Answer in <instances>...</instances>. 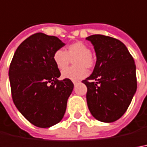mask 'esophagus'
Returning a JSON list of instances; mask_svg holds the SVG:
<instances>
[{
	"mask_svg": "<svg viewBox=\"0 0 147 147\" xmlns=\"http://www.w3.org/2000/svg\"><path fill=\"white\" fill-rule=\"evenodd\" d=\"M78 80H75V81H73V84H74V85H76V84H77L78 83Z\"/></svg>",
	"mask_w": 147,
	"mask_h": 147,
	"instance_id": "esophagus-1",
	"label": "esophagus"
}]
</instances>
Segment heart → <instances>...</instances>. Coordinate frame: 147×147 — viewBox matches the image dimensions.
<instances>
[{"label":"heart","mask_w":147,"mask_h":147,"mask_svg":"<svg viewBox=\"0 0 147 147\" xmlns=\"http://www.w3.org/2000/svg\"><path fill=\"white\" fill-rule=\"evenodd\" d=\"M74 60L73 68L63 71L61 76L70 80H77L84 78L88 74V69L95 66V59L91 53L90 47L84 42L77 41L69 44L65 51L57 50L53 55V60L59 70H64L71 61Z\"/></svg>","instance_id":"heart-1"}]
</instances>
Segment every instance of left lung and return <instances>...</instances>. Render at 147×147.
Listing matches in <instances>:
<instances>
[{"label":"left lung","mask_w":147,"mask_h":147,"mask_svg":"<svg viewBox=\"0 0 147 147\" xmlns=\"http://www.w3.org/2000/svg\"><path fill=\"white\" fill-rule=\"evenodd\" d=\"M86 39L94 46L96 55L93 72L82 81L88 88V107L96 120L113 122L127 110L136 92L134 60L117 38L93 34Z\"/></svg>","instance_id":"1"}]
</instances>
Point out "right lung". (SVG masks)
Instances as JSON below:
<instances>
[{"instance_id": "right-lung-1", "label": "right lung", "mask_w": 147, "mask_h": 147, "mask_svg": "<svg viewBox=\"0 0 147 147\" xmlns=\"http://www.w3.org/2000/svg\"><path fill=\"white\" fill-rule=\"evenodd\" d=\"M64 43L55 36L36 33L16 50L9 76L13 101L31 124L48 128L63 119L73 90L71 80H59L53 55Z\"/></svg>"}]
</instances>
